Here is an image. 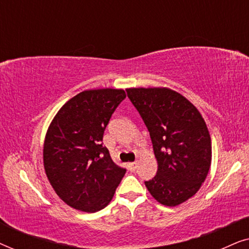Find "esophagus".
I'll list each match as a JSON object with an SVG mask.
<instances>
[{
  "instance_id": "34e87169",
  "label": "esophagus",
  "mask_w": 249,
  "mask_h": 249,
  "mask_svg": "<svg viewBox=\"0 0 249 249\" xmlns=\"http://www.w3.org/2000/svg\"><path fill=\"white\" fill-rule=\"evenodd\" d=\"M128 168L130 171H135L136 169H137V162H132V163H129L128 164Z\"/></svg>"
}]
</instances>
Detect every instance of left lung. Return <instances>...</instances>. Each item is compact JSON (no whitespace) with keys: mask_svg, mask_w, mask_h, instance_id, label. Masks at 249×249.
<instances>
[{"mask_svg":"<svg viewBox=\"0 0 249 249\" xmlns=\"http://www.w3.org/2000/svg\"><path fill=\"white\" fill-rule=\"evenodd\" d=\"M151 136L158 172L146 188L159 203L177 206L198 192L212 161L205 121L181 94L165 87L127 88Z\"/></svg>","mask_w":249,"mask_h":249,"instance_id":"left-lung-1","label":"left lung"}]
</instances>
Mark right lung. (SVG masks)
I'll return each mask as SVG.
<instances>
[{"label": "right lung", "instance_id": "obj_1", "mask_svg": "<svg viewBox=\"0 0 249 249\" xmlns=\"http://www.w3.org/2000/svg\"><path fill=\"white\" fill-rule=\"evenodd\" d=\"M125 98L124 89L84 90L60 108L47 129L43 160L47 179L67 205L97 212L111 202L125 169L103 146L111 115Z\"/></svg>", "mask_w": 249, "mask_h": 249}]
</instances>
